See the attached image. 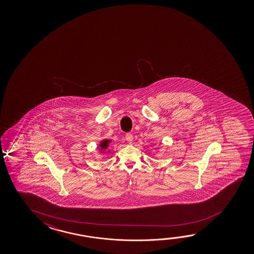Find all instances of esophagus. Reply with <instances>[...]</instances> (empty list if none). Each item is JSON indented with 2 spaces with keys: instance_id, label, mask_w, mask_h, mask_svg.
Segmentation results:
<instances>
[{
  "instance_id": "1",
  "label": "esophagus",
  "mask_w": 254,
  "mask_h": 254,
  "mask_svg": "<svg viewBox=\"0 0 254 254\" xmlns=\"http://www.w3.org/2000/svg\"><path fill=\"white\" fill-rule=\"evenodd\" d=\"M126 140L128 143H131L133 141V134L130 133H126Z\"/></svg>"
}]
</instances>
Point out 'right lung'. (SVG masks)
<instances>
[{"mask_svg": "<svg viewBox=\"0 0 254 254\" xmlns=\"http://www.w3.org/2000/svg\"><path fill=\"white\" fill-rule=\"evenodd\" d=\"M109 140H104V141H102L100 144L101 149H107V147H108Z\"/></svg>", "mask_w": 254, "mask_h": 254, "instance_id": "1", "label": "right lung"}]
</instances>
